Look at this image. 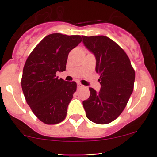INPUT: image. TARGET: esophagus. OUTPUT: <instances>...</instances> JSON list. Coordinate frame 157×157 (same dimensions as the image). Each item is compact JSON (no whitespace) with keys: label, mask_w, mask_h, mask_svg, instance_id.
<instances>
[{"label":"esophagus","mask_w":157,"mask_h":157,"mask_svg":"<svg viewBox=\"0 0 157 157\" xmlns=\"http://www.w3.org/2000/svg\"><path fill=\"white\" fill-rule=\"evenodd\" d=\"M83 86L82 84H80V83H77V88L78 89H80V88H83Z\"/></svg>","instance_id":"34e87169"}]
</instances>
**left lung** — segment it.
Here are the masks:
<instances>
[{
	"label": "left lung",
	"instance_id": "left-lung-1",
	"mask_svg": "<svg viewBox=\"0 0 157 157\" xmlns=\"http://www.w3.org/2000/svg\"><path fill=\"white\" fill-rule=\"evenodd\" d=\"M83 42L96 57V71L100 77L99 93L90 88V96L83 102L89 120L105 124L123 112L134 90L135 71L124 50L107 36H83Z\"/></svg>",
	"mask_w": 157,
	"mask_h": 157
}]
</instances>
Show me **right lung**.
<instances>
[{
  "instance_id": "add662e5",
  "label": "right lung",
  "mask_w": 157,
  "mask_h": 157,
  "mask_svg": "<svg viewBox=\"0 0 157 157\" xmlns=\"http://www.w3.org/2000/svg\"><path fill=\"white\" fill-rule=\"evenodd\" d=\"M81 36L53 33L45 36L27 58L21 86L34 115L46 124L61 122L77 90L76 82L56 77L66 70L69 52L79 45Z\"/></svg>"
}]
</instances>
